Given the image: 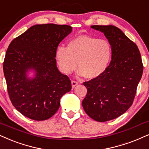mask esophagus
<instances>
[{
    "instance_id": "obj_1",
    "label": "esophagus",
    "mask_w": 149,
    "mask_h": 149,
    "mask_svg": "<svg viewBox=\"0 0 149 149\" xmlns=\"http://www.w3.org/2000/svg\"><path fill=\"white\" fill-rule=\"evenodd\" d=\"M71 83H72V87L73 88L76 87V86L79 84L78 82L77 81H72Z\"/></svg>"
}]
</instances>
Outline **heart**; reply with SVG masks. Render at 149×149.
Instances as JSON below:
<instances>
[{
	"label": "heart",
	"mask_w": 149,
	"mask_h": 149,
	"mask_svg": "<svg viewBox=\"0 0 149 149\" xmlns=\"http://www.w3.org/2000/svg\"><path fill=\"white\" fill-rule=\"evenodd\" d=\"M113 49L111 43L94 36L82 35L70 40L67 47L56 48V59L61 70L70 74L77 68L78 74L95 79L104 74L111 61Z\"/></svg>",
	"instance_id": "b5f03b06"
}]
</instances>
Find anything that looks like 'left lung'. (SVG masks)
Here are the masks:
<instances>
[{"label": "left lung", "instance_id": "obj_1", "mask_svg": "<svg viewBox=\"0 0 149 149\" xmlns=\"http://www.w3.org/2000/svg\"><path fill=\"white\" fill-rule=\"evenodd\" d=\"M104 33L113 49L111 61L104 74L86 81L87 94L82 102L92 119L107 122L124 114L133 104L142 78L143 64L137 45L114 25H92Z\"/></svg>", "mask_w": 149, "mask_h": 149}]
</instances>
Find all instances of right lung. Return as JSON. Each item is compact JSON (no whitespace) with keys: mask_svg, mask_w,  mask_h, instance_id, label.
Returning a JSON list of instances; mask_svg holds the SVG:
<instances>
[{"mask_svg":"<svg viewBox=\"0 0 149 149\" xmlns=\"http://www.w3.org/2000/svg\"><path fill=\"white\" fill-rule=\"evenodd\" d=\"M72 30L66 25H33L14 38L7 49L3 72L13 106L36 121L50 118L58 111L60 99L71 91V81L56 67V50ZM35 77H27L28 71Z\"/></svg>","mask_w":149,"mask_h":149,"instance_id":"obj_1","label":"right lung"}]
</instances>
